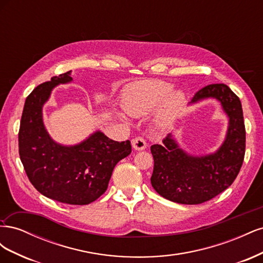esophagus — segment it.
<instances>
[{
  "label": "esophagus",
  "mask_w": 263,
  "mask_h": 263,
  "mask_svg": "<svg viewBox=\"0 0 263 263\" xmlns=\"http://www.w3.org/2000/svg\"><path fill=\"white\" fill-rule=\"evenodd\" d=\"M132 145L135 150H144L147 147L146 140L142 137H136L132 140Z\"/></svg>",
  "instance_id": "obj_1"
}]
</instances>
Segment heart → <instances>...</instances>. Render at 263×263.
<instances>
[{
    "mask_svg": "<svg viewBox=\"0 0 263 263\" xmlns=\"http://www.w3.org/2000/svg\"><path fill=\"white\" fill-rule=\"evenodd\" d=\"M172 85L161 80H145L135 83L126 91L123 107L127 113L135 117H141L153 113L154 123L160 129L169 128L184 105L185 97L181 91H173ZM127 121L124 113L118 115Z\"/></svg>",
    "mask_w": 263,
    "mask_h": 263,
    "instance_id": "heart-1",
    "label": "heart"
}]
</instances>
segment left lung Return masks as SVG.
<instances>
[{
	"label": "left lung",
	"mask_w": 263,
	"mask_h": 263,
	"mask_svg": "<svg viewBox=\"0 0 263 263\" xmlns=\"http://www.w3.org/2000/svg\"><path fill=\"white\" fill-rule=\"evenodd\" d=\"M206 99H216L229 119L225 140L215 153L190 155L172 134L162 145L150 148L155 161L151 185L171 202L194 205L212 200L233 184L242 165L246 129L239 98L226 84H210L196 92L190 104Z\"/></svg>",
	"instance_id": "obj_1"
}]
</instances>
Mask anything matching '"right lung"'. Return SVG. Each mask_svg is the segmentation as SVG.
I'll list each match as a JSON object with an SVG mask.
<instances>
[{"instance_id": "right-lung-1", "label": "right lung", "mask_w": 263, "mask_h": 263, "mask_svg": "<svg viewBox=\"0 0 263 263\" xmlns=\"http://www.w3.org/2000/svg\"><path fill=\"white\" fill-rule=\"evenodd\" d=\"M72 81L71 71L52 77L33 90L24 105L18 149L31 184L46 197L86 205L105 192L118 161L132 153L130 141H115L101 130L74 146L55 142L43 121V107L54 86Z\"/></svg>"}]
</instances>
